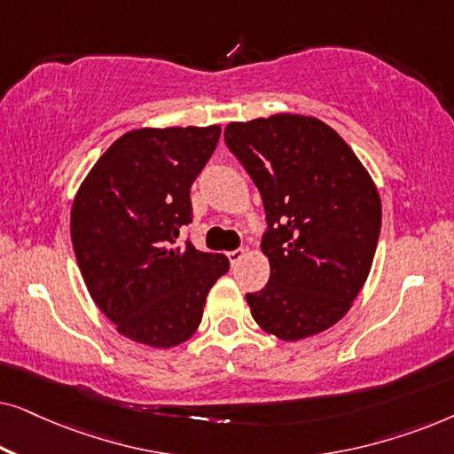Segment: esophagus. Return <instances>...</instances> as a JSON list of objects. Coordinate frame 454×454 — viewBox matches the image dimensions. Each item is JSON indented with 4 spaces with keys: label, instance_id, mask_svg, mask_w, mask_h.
Masks as SVG:
<instances>
[{
    "label": "esophagus",
    "instance_id": "34e87169",
    "mask_svg": "<svg viewBox=\"0 0 454 454\" xmlns=\"http://www.w3.org/2000/svg\"><path fill=\"white\" fill-rule=\"evenodd\" d=\"M227 258L231 264H238L241 258H244V250H233V252H227Z\"/></svg>",
    "mask_w": 454,
    "mask_h": 454
}]
</instances>
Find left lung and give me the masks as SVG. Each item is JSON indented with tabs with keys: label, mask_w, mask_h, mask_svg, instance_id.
Wrapping results in <instances>:
<instances>
[{
	"label": "left lung",
	"mask_w": 454,
	"mask_h": 454,
	"mask_svg": "<svg viewBox=\"0 0 454 454\" xmlns=\"http://www.w3.org/2000/svg\"><path fill=\"white\" fill-rule=\"evenodd\" d=\"M225 142L262 196L270 278L247 294L254 320L281 340L343 318L370 275L382 223L374 179L325 121L277 114L231 121Z\"/></svg>",
	"instance_id": "left-lung-1"
}]
</instances>
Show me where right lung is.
<instances>
[{"instance_id":"obj_1","label":"right lung","mask_w":454,"mask_h":454,"mask_svg":"<svg viewBox=\"0 0 454 454\" xmlns=\"http://www.w3.org/2000/svg\"><path fill=\"white\" fill-rule=\"evenodd\" d=\"M221 126L140 128L101 154L72 204V246L86 289L117 333L169 349L200 326L223 254L177 246L192 223L190 188Z\"/></svg>"}]
</instances>
